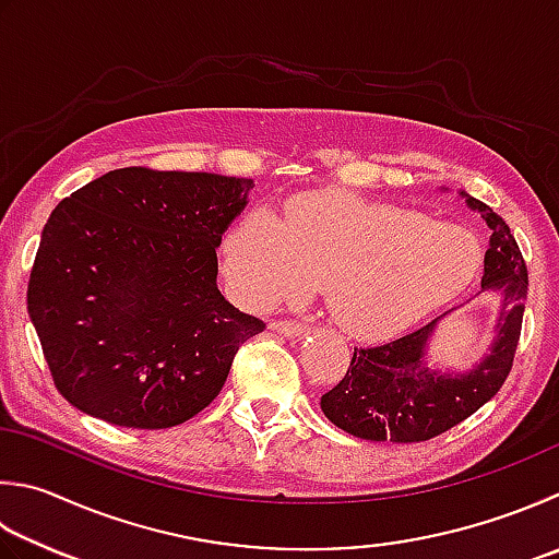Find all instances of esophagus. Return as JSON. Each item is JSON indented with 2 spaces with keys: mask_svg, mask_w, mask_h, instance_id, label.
I'll use <instances>...</instances> for the list:
<instances>
[{
  "mask_svg": "<svg viewBox=\"0 0 559 559\" xmlns=\"http://www.w3.org/2000/svg\"><path fill=\"white\" fill-rule=\"evenodd\" d=\"M270 329L284 335V338H301V335L309 331L307 323H297V321H272Z\"/></svg>",
  "mask_w": 559,
  "mask_h": 559,
  "instance_id": "obj_1",
  "label": "esophagus"
}]
</instances>
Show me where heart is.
<instances>
[{"mask_svg": "<svg viewBox=\"0 0 559 559\" xmlns=\"http://www.w3.org/2000/svg\"><path fill=\"white\" fill-rule=\"evenodd\" d=\"M479 267L481 246L467 228L338 189L294 199L284 216L252 209L224 238L240 301L267 309L321 284L331 319L357 341L406 331L467 289Z\"/></svg>", "mask_w": 559, "mask_h": 559, "instance_id": "obj_1", "label": "heart"}]
</instances>
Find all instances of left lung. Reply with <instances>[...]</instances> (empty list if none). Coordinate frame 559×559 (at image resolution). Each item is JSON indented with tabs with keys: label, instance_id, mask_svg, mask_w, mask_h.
I'll use <instances>...</instances> for the list:
<instances>
[{
	"label": "left lung",
	"instance_id": "1",
	"mask_svg": "<svg viewBox=\"0 0 559 559\" xmlns=\"http://www.w3.org/2000/svg\"><path fill=\"white\" fill-rule=\"evenodd\" d=\"M460 197L491 228L481 292L499 294L501 307L489 353L465 372L430 370L428 345L433 343L438 323L455 309L404 338L355 347L345 377L321 396L325 418L345 433L377 443H420L475 414L507 382L521 338L528 270L507 221L479 199L465 192Z\"/></svg>",
	"mask_w": 559,
	"mask_h": 559
}]
</instances>
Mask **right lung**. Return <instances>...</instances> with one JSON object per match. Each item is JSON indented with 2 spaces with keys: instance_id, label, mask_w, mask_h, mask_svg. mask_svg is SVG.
<instances>
[{
  "instance_id": "right-lung-1",
  "label": "right lung",
  "mask_w": 559,
  "mask_h": 559,
  "mask_svg": "<svg viewBox=\"0 0 559 559\" xmlns=\"http://www.w3.org/2000/svg\"><path fill=\"white\" fill-rule=\"evenodd\" d=\"M250 189L246 177L121 167L52 209L26 301L72 406L157 430L214 402L238 347L265 331L216 284V248Z\"/></svg>"
}]
</instances>
